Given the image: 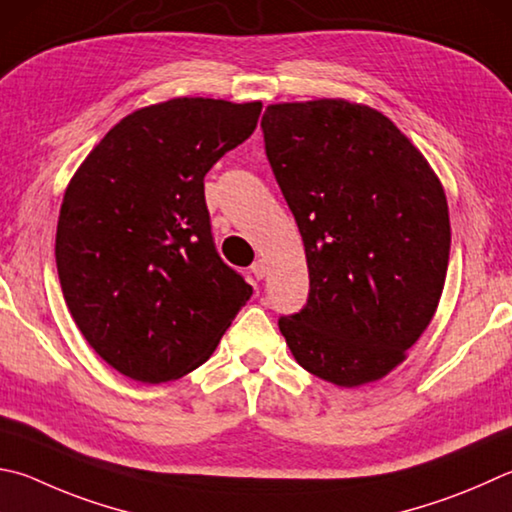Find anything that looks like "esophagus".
I'll return each mask as SVG.
<instances>
[{
    "instance_id": "obj_1",
    "label": "esophagus",
    "mask_w": 512,
    "mask_h": 512,
    "mask_svg": "<svg viewBox=\"0 0 512 512\" xmlns=\"http://www.w3.org/2000/svg\"><path fill=\"white\" fill-rule=\"evenodd\" d=\"M250 273L255 275V280H264L266 273H268V266H266L264 259H257V262L250 266Z\"/></svg>"
}]
</instances>
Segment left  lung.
I'll return each mask as SVG.
<instances>
[{
	"label": "left lung",
	"mask_w": 512,
	"mask_h": 512,
	"mask_svg": "<svg viewBox=\"0 0 512 512\" xmlns=\"http://www.w3.org/2000/svg\"><path fill=\"white\" fill-rule=\"evenodd\" d=\"M262 129L309 266V300L282 315V336L313 376L374 383L401 365L439 306L450 259L443 185L367 105L280 102Z\"/></svg>",
	"instance_id": "left-lung-1"
}]
</instances>
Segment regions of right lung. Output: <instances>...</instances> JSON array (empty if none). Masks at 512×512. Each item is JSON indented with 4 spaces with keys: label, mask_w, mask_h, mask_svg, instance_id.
<instances>
[{
    "label": "right lung",
    "mask_w": 512,
    "mask_h": 512,
    "mask_svg": "<svg viewBox=\"0 0 512 512\" xmlns=\"http://www.w3.org/2000/svg\"><path fill=\"white\" fill-rule=\"evenodd\" d=\"M262 102L172 98L125 116L64 192L55 264L98 356L159 385L203 365L253 286L219 257L203 176L255 132Z\"/></svg>",
    "instance_id": "1"
}]
</instances>
